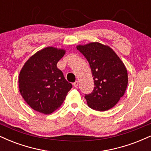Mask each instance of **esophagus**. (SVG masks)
I'll use <instances>...</instances> for the list:
<instances>
[{"instance_id":"34e87169","label":"esophagus","mask_w":151,"mask_h":151,"mask_svg":"<svg viewBox=\"0 0 151 151\" xmlns=\"http://www.w3.org/2000/svg\"><path fill=\"white\" fill-rule=\"evenodd\" d=\"M78 84H79V81H76L75 82L73 83V85L74 87H77V86H78Z\"/></svg>"}]
</instances>
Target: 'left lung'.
Masks as SVG:
<instances>
[{"mask_svg": "<svg viewBox=\"0 0 151 151\" xmlns=\"http://www.w3.org/2000/svg\"><path fill=\"white\" fill-rule=\"evenodd\" d=\"M92 73L94 87L84 98L91 109L99 111L114 107L124 96L128 85V74L120 58L108 46L99 42L79 45Z\"/></svg>", "mask_w": 151, "mask_h": 151, "instance_id": "1", "label": "left lung"}]
</instances>
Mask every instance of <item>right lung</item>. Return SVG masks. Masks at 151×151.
Listing matches in <instances>:
<instances>
[{
  "mask_svg": "<svg viewBox=\"0 0 151 151\" xmlns=\"http://www.w3.org/2000/svg\"><path fill=\"white\" fill-rule=\"evenodd\" d=\"M64 50L48 47L25 62L19 74L22 98L34 110L50 114L60 107L72 85L57 67Z\"/></svg>",
  "mask_w": 151,
  "mask_h": 151,
  "instance_id": "1",
  "label": "right lung"
}]
</instances>
